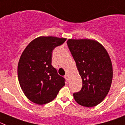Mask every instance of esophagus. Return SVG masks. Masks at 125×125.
Listing matches in <instances>:
<instances>
[{"instance_id":"esophagus-1","label":"esophagus","mask_w":125,"mask_h":125,"mask_svg":"<svg viewBox=\"0 0 125 125\" xmlns=\"http://www.w3.org/2000/svg\"><path fill=\"white\" fill-rule=\"evenodd\" d=\"M65 78L67 79V81L69 80V75H67H67H65Z\"/></svg>"}]
</instances>
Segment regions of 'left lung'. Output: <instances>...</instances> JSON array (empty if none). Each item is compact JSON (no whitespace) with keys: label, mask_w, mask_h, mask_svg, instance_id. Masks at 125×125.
Instances as JSON below:
<instances>
[{"label":"left lung","mask_w":125,"mask_h":125,"mask_svg":"<svg viewBox=\"0 0 125 125\" xmlns=\"http://www.w3.org/2000/svg\"><path fill=\"white\" fill-rule=\"evenodd\" d=\"M67 45L83 81L80 92L73 94L81 105L92 107L103 101L113 80V65L105 48L93 39H68Z\"/></svg>","instance_id":"obj_1"}]
</instances>
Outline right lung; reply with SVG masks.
<instances>
[{"instance_id": "add662e5", "label": "right lung", "mask_w": 125, "mask_h": 125, "mask_svg": "<svg viewBox=\"0 0 125 125\" xmlns=\"http://www.w3.org/2000/svg\"><path fill=\"white\" fill-rule=\"evenodd\" d=\"M66 38L41 36L30 42L18 65V77L27 98L39 105L48 104L65 86V79L58 74L52 65V51Z\"/></svg>"}]
</instances>
